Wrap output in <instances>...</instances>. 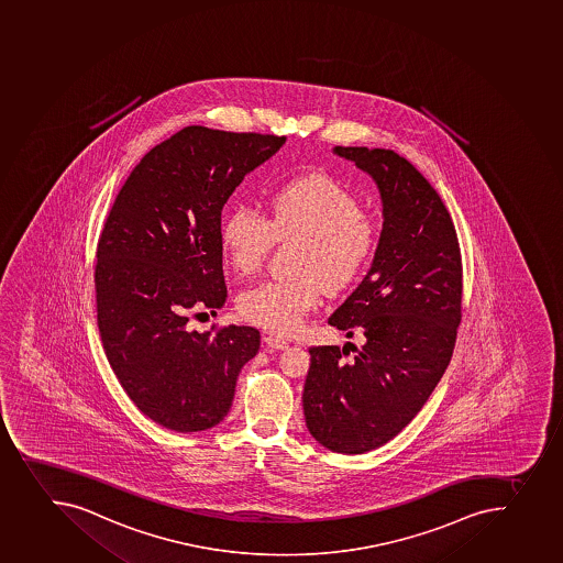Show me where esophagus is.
<instances>
[{
	"instance_id": "34e87169",
	"label": "esophagus",
	"mask_w": 563,
	"mask_h": 563,
	"mask_svg": "<svg viewBox=\"0 0 563 563\" xmlns=\"http://www.w3.org/2000/svg\"><path fill=\"white\" fill-rule=\"evenodd\" d=\"M264 344H266V349L269 350H284L288 349V341L283 338H277V335H264Z\"/></svg>"
}]
</instances>
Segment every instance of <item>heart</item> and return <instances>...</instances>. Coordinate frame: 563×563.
Listing matches in <instances>:
<instances>
[{
  "instance_id": "heart-1",
  "label": "heart",
  "mask_w": 563,
  "mask_h": 563,
  "mask_svg": "<svg viewBox=\"0 0 563 563\" xmlns=\"http://www.w3.org/2000/svg\"><path fill=\"white\" fill-rule=\"evenodd\" d=\"M269 219L252 206H239L222 225L230 264L242 275L263 266L275 239L302 236L297 279H269L242 294L239 310L247 321L277 333L305 327L322 302L324 284L341 289L363 272L377 244L372 220L350 189L327 175H308L269 195Z\"/></svg>"
}]
</instances>
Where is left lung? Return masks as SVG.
I'll return each mask as SVG.
<instances>
[{
  "instance_id": "1",
  "label": "left lung",
  "mask_w": 563,
  "mask_h": 563,
  "mask_svg": "<svg viewBox=\"0 0 563 563\" xmlns=\"http://www.w3.org/2000/svg\"><path fill=\"white\" fill-rule=\"evenodd\" d=\"M333 155L374 180L383 230L368 274L328 319L346 338L363 333V349L350 360L339 346L310 349L302 408L324 449L363 454L396 438L443 377L461 321L463 272L449 211L407 158L341 145Z\"/></svg>"
}]
</instances>
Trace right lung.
I'll list each match as a JSON object with an SVG mask.
<instances>
[{"label":"right lung","instance_id":"1","mask_svg":"<svg viewBox=\"0 0 563 563\" xmlns=\"http://www.w3.org/2000/svg\"><path fill=\"white\" fill-rule=\"evenodd\" d=\"M284 142L184 128L140 161L106 220L95 269L103 350L131 401L164 429L219 424L257 355L255 328L195 332L188 313L224 306L222 208Z\"/></svg>","mask_w":563,"mask_h":563}]
</instances>
